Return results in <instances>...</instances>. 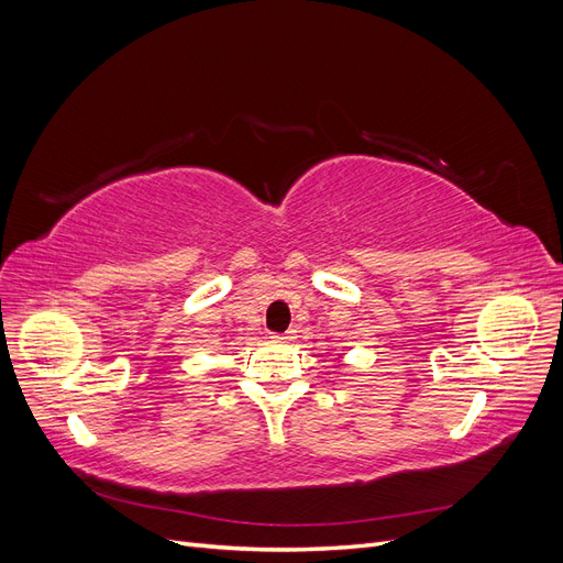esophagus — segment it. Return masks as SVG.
Wrapping results in <instances>:
<instances>
[{"instance_id":"esophagus-1","label":"esophagus","mask_w":563,"mask_h":563,"mask_svg":"<svg viewBox=\"0 0 563 563\" xmlns=\"http://www.w3.org/2000/svg\"><path fill=\"white\" fill-rule=\"evenodd\" d=\"M272 338H275V340H277V343H291V340L296 338V331H286V333H275V335H272Z\"/></svg>"}]
</instances>
